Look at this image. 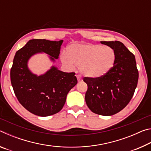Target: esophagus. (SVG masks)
I'll return each instance as SVG.
<instances>
[{"instance_id": "esophagus-1", "label": "esophagus", "mask_w": 151, "mask_h": 151, "mask_svg": "<svg viewBox=\"0 0 151 151\" xmlns=\"http://www.w3.org/2000/svg\"><path fill=\"white\" fill-rule=\"evenodd\" d=\"M76 78H77L78 82H81L82 81H83V79H82L81 75H76Z\"/></svg>"}]
</instances>
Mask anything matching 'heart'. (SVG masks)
<instances>
[{
    "label": "heart",
    "instance_id": "obj_1",
    "mask_svg": "<svg viewBox=\"0 0 151 151\" xmlns=\"http://www.w3.org/2000/svg\"><path fill=\"white\" fill-rule=\"evenodd\" d=\"M61 62L69 69L80 67L84 76L92 78L103 77L115 63L116 54L110 47L94 44H76L67 48V54L60 56Z\"/></svg>",
    "mask_w": 151,
    "mask_h": 151
}]
</instances>
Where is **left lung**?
Instances as JSON below:
<instances>
[{"instance_id": "left-lung-1", "label": "left lung", "mask_w": 151, "mask_h": 151, "mask_svg": "<svg viewBox=\"0 0 151 151\" xmlns=\"http://www.w3.org/2000/svg\"><path fill=\"white\" fill-rule=\"evenodd\" d=\"M113 48L115 63L103 77H85L87 84L85 101L92 112L103 116H111L126 106L137 88L139 72L134 55L120 41H101Z\"/></svg>"}]
</instances>
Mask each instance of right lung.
<instances>
[{"label":"right lung","instance_id":"obj_1","mask_svg":"<svg viewBox=\"0 0 151 151\" xmlns=\"http://www.w3.org/2000/svg\"><path fill=\"white\" fill-rule=\"evenodd\" d=\"M63 42L32 39L15 54L11 69L12 88L19 103L35 115L48 116L59 112L68 92L77 84L75 73L63 72L55 66L39 76L28 67L30 57L38 53H45L55 62Z\"/></svg>","mask_w":151,"mask_h":151}]
</instances>
